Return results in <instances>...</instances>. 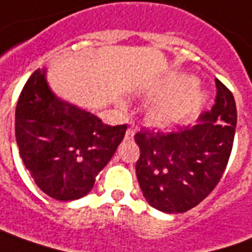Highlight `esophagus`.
<instances>
[{
  "mask_svg": "<svg viewBox=\"0 0 252 252\" xmlns=\"http://www.w3.org/2000/svg\"><path fill=\"white\" fill-rule=\"evenodd\" d=\"M135 134V130L134 129H127L126 130V134H125V138L127 141H131L133 140V137Z\"/></svg>",
  "mask_w": 252,
  "mask_h": 252,
  "instance_id": "34e87169",
  "label": "esophagus"
}]
</instances>
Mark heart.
<instances>
[{"instance_id":"1","label":"heart","mask_w":252,"mask_h":252,"mask_svg":"<svg viewBox=\"0 0 252 252\" xmlns=\"http://www.w3.org/2000/svg\"><path fill=\"white\" fill-rule=\"evenodd\" d=\"M195 78L190 76H183L179 77L174 84H171L172 89L190 88L195 85ZM205 100V94L199 91L189 92L185 94H176L174 97H168L165 100H161L156 103L152 107L151 118L153 122L167 125L178 121L180 118L187 115L191 112L194 108L201 106Z\"/></svg>"}]
</instances>
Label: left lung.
Wrapping results in <instances>:
<instances>
[{
	"label": "left lung",
	"instance_id": "8db88e82",
	"mask_svg": "<svg viewBox=\"0 0 252 252\" xmlns=\"http://www.w3.org/2000/svg\"><path fill=\"white\" fill-rule=\"evenodd\" d=\"M215 106L192 127L163 133L141 129L135 174L145 199L164 213H183L202 202L219 185L235 138L233 94L216 78Z\"/></svg>",
	"mask_w": 252,
	"mask_h": 252
}]
</instances>
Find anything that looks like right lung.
<instances>
[{
  "mask_svg": "<svg viewBox=\"0 0 252 252\" xmlns=\"http://www.w3.org/2000/svg\"><path fill=\"white\" fill-rule=\"evenodd\" d=\"M127 126H108L94 114L61 100L32 73L16 106V142L37 187L58 201L87 195L111 160Z\"/></svg>",
  "mask_w": 252,
  "mask_h": 252,
  "instance_id": "1",
  "label": "right lung"
}]
</instances>
